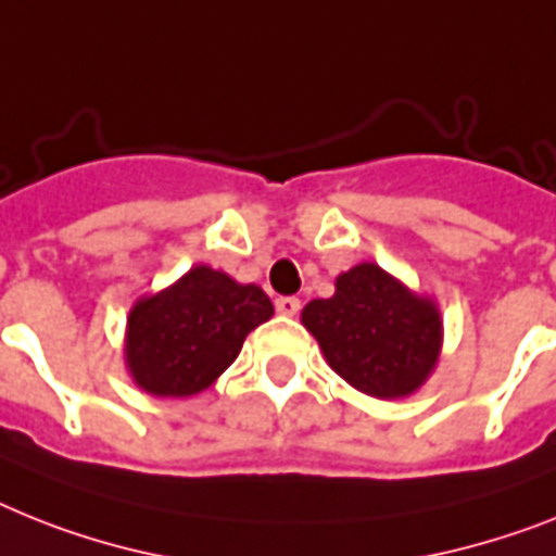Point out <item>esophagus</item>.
I'll return each mask as SVG.
<instances>
[{
  "mask_svg": "<svg viewBox=\"0 0 556 556\" xmlns=\"http://www.w3.org/2000/svg\"><path fill=\"white\" fill-rule=\"evenodd\" d=\"M275 309L281 312V315H298V309H301V301L292 295H281L278 301H275Z\"/></svg>",
  "mask_w": 556,
  "mask_h": 556,
  "instance_id": "1",
  "label": "esophagus"
}]
</instances>
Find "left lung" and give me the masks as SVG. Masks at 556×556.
<instances>
[{
    "label": "left lung",
    "instance_id": "left-lung-1",
    "mask_svg": "<svg viewBox=\"0 0 556 556\" xmlns=\"http://www.w3.org/2000/svg\"><path fill=\"white\" fill-rule=\"evenodd\" d=\"M301 324L350 387L380 401L424 387L443 343V320L432 298L415 295L369 261L338 275L334 295L309 301Z\"/></svg>",
    "mask_w": 556,
    "mask_h": 556
}]
</instances>
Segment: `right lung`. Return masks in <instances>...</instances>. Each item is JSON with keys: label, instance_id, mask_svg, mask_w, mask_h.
Instances as JSON below:
<instances>
[{"label": "right lung", "instance_id": "right-lung-1", "mask_svg": "<svg viewBox=\"0 0 556 556\" xmlns=\"http://www.w3.org/2000/svg\"><path fill=\"white\" fill-rule=\"evenodd\" d=\"M255 283L192 267L173 287L139 298L127 318L124 361L136 387L155 397H190L213 387L252 329L273 318Z\"/></svg>", "mask_w": 556, "mask_h": 556}]
</instances>
